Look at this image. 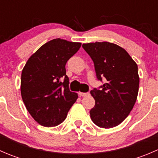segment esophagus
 Listing matches in <instances>:
<instances>
[{
  "label": "esophagus",
  "instance_id": "34e87169",
  "mask_svg": "<svg viewBox=\"0 0 158 158\" xmlns=\"http://www.w3.org/2000/svg\"><path fill=\"white\" fill-rule=\"evenodd\" d=\"M89 92H79V96H86V95H89Z\"/></svg>",
  "mask_w": 158,
  "mask_h": 158
}]
</instances>
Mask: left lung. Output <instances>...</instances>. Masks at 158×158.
<instances>
[{
    "label": "left lung",
    "instance_id": "left-lung-1",
    "mask_svg": "<svg viewBox=\"0 0 158 158\" xmlns=\"http://www.w3.org/2000/svg\"><path fill=\"white\" fill-rule=\"evenodd\" d=\"M95 66L98 80L106 83L90 93L95 105L90 110L92 122L110 128L122 123L133 109L139 88L138 66L119 46L109 42L82 44Z\"/></svg>",
    "mask_w": 158,
    "mask_h": 158
}]
</instances>
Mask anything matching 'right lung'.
<instances>
[{"label": "right lung", "mask_w": 158, "mask_h": 158, "mask_svg": "<svg viewBox=\"0 0 158 158\" xmlns=\"http://www.w3.org/2000/svg\"><path fill=\"white\" fill-rule=\"evenodd\" d=\"M80 47V43L52 40L37 49L23 67L22 99L30 115L42 126L62 123L78 98V94L69 90L65 66Z\"/></svg>", "instance_id": "1"}]
</instances>
